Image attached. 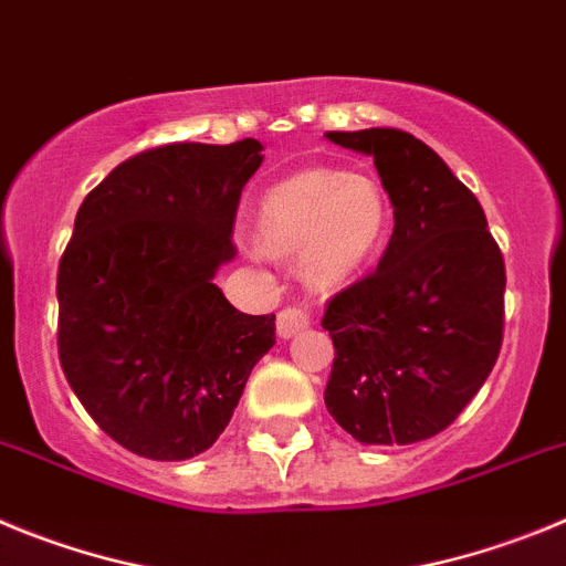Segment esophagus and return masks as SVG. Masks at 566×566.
I'll return each instance as SVG.
<instances>
[{
  "mask_svg": "<svg viewBox=\"0 0 566 566\" xmlns=\"http://www.w3.org/2000/svg\"><path fill=\"white\" fill-rule=\"evenodd\" d=\"M310 327V313L302 307H284L279 310V318H276V333L279 338H293V335H298L302 329Z\"/></svg>",
  "mask_w": 566,
  "mask_h": 566,
  "instance_id": "1",
  "label": "esophagus"
}]
</instances>
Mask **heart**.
I'll use <instances>...</instances> for the list:
<instances>
[{"mask_svg": "<svg viewBox=\"0 0 566 566\" xmlns=\"http://www.w3.org/2000/svg\"><path fill=\"white\" fill-rule=\"evenodd\" d=\"M256 231L264 251L302 253L304 273L315 284L335 287L384 251L391 206L371 177L307 169L264 191Z\"/></svg>", "mask_w": 566, "mask_h": 566, "instance_id": "1", "label": "heart"}]
</instances>
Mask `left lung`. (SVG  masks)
<instances>
[{
	"mask_svg": "<svg viewBox=\"0 0 566 566\" xmlns=\"http://www.w3.org/2000/svg\"><path fill=\"white\" fill-rule=\"evenodd\" d=\"M375 160L395 206L378 271L333 295L324 403L364 446L440 434L491 375L505 324V259L480 200L400 129L327 132Z\"/></svg>",
	"mask_w": 566,
	"mask_h": 566,
	"instance_id": "1",
	"label": "left lung"
}]
</instances>
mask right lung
Listing matches in <instances>:
<instances>
[{
	"instance_id": "obj_1",
	"label": "right lung",
	"mask_w": 566,
	"mask_h": 566,
	"mask_svg": "<svg viewBox=\"0 0 566 566\" xmlns=\"http://www.w3.org/2000/svg\"><path fill=\"white\" fill-rule=\"evenodd\" d=\"M262 144L140 151L86 195L59 264V358L101 429L146 460L202 454L226 431L276 315L239 313L213 276Z\"/></svg>"
}]
</instances>
